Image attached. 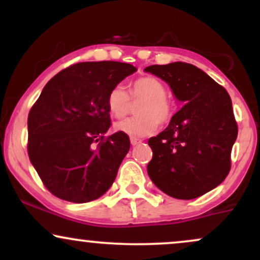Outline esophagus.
I'll use <instances>...</instances> for the list:
<instances>
[{"label": "esophagus", "instance_id": "esophagus-1", "mask_svg": "<svg viewBox=\"0 0 260 260\" xmlns=\"http://www.w3.org/2000/svg\"><path fill=\"white\" fill-rule=\"evenodd\" d=\"M140 143H142V139L136 138V137H132V138H131V144H132L133 147H136V145L140 144Z\"/></svg>", "mask_w": 260, "mask_h": 260}]
</instances>
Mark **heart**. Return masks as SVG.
I'll return each instance as SVG.
<instances>
[{"mask_svg": "<svg viewBox=\"0 0 260 260\" xmlns=\"http://www.w3.org/2000/svg\"><path fill=\"white\" fill-rule=\"evenodd\" d=\"M166 91L165 84L151 76L134 80L128 92L121 85L112 88L107 95L106 106L110 115L117 120L128 115L132 101H142L136 110L138 116L117 122L115 129L131 137H145L154 133L159 124H169L174 118L176 105Z\"/></svg>", "mask_w": 260, "mask_h": 260, "instance_id": "b5f03b06", "label": "heart"}]
</instances>
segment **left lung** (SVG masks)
<instances>
[{
    "mask_svg": "<svg viewBox=\"0 0 260 260\" xmlns=\"http://www.w3.org/2000/svg\"><path fill=\"white\" fill-rule=\"evenodd\" d=\"M145 71L169 83L184 104L168 128L149 139L153 150L149 177L172 198H198L219 186L231 169L238 133L231 98L193 64H153Z\"/></svg>",
    "mask_w": 260,
    "mask_h": 260,
    "instance_id": "left-lung-1",
    "label": "left lung"
}]
</instances>
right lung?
I'll list each match as a JSON object with an SVG mask.
<instances>
[{"mask_svg": "<svg viewBox=\"0 0 260 260\" xmlns=\"http://www.w3.org/2000/svg\"><path fill=\"white\" fill-rule=\"evenodd\" d=\"M137 68L80 62L45 85L28 116V155L44 186L59 199L88 203L112 186L131 147L127 134L105 136L110 90Z\"/></svg>", "mask_w": 260, "mask_h": 260, "instance_id": "obj_1", "label": "right lung"}]
</instances>
